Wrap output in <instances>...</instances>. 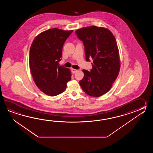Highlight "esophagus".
<instances>
[{"label":"esophagus","mask_w":153,"mask_h":153,"mask_svg":"<svg viewBox=\"0 0 153 153\" xmlns=\"http://www.w3.org/2000/svg\"><path fill=\"white\" fill-rule=\"evenodd\" d=\"M71 71H72V73H73V74H74L75 73H76V72L78 71L77 69H72Z\"/></svg>","instance_id":"34e87169"}]
</instances>
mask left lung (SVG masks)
Returning a JSON list of instances; mask_svg holds the SVG:
<instances>
[{"label": "left lung", "instance_id": "8db88e82", "mask_svg": "<svg viewBox=\"0 0 153 153\" xmlns=\"http://www.w3.org/2000/svg\"><path fill=\"white\" fill-rule=\"evenodd\" d=\"M75 33L83 42L86 60H93L90 72L82 70L84 76L79 83L86 94L98 97L110 90L120 71L117 42L111 30L104 27L89 26Z\"/></svg>", "mask_w": 153, "mask_h": 153}]
</instances>
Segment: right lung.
I'll return each mask as SVG.
<instances>
[{"label":"right lung","instance_id":"1","mask_svg":"<svg viewBox=\"0 0 153 153\" xmlns=\"http://www.w3.org/2000/svg\"><path fill=\"white\" fill-rule=\"evenodd\" d=\"M73 30L51 28L40 33L30 46L29 63L33 80L40 91L55 96L65 91L71 80L70 69L59 65L62 48Z\"/></svg>","mask_w":153,"mask_h":153}]
</instances>
